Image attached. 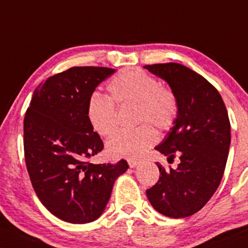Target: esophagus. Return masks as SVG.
<instances>
[{
    "instance_id": "34e87169",
    "label": "esophagus",
    "mask_w": 248,
    "mask_h": 248,
    "mask_svg": "<svg viewBox=\"0 0 248 248\" xmlns=\"http://www.w3.org/2000/svg\"><path fill=\"white\" fill-rule=\"evenodd\" d=\"M140 164V160L137 159H134V158H129L128 159V165L130 166V168H135V166H137Z\"/></svg>"
}]
</instances>
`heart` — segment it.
Listing matches in <instances>:
<instances>
[{"instance_id":"obj_1","label":"heart","mask_w":248,"mask_h":248,"mask_svg":"<svg viewBox=\"0 0 248 248\" xmlns=\"http://www.w3.org/2000/svg\"><path fill=\"white\" fill-rule=\"evenodd\" d=\"M107 91L109 98L92 93L86 107L89 122L98 135L109 137L116 132L114 103L120 107L135 105V121L142 124L109 140L107 151L113 157H141L158 141V134L151 124L165 132L177 120L178 100L174 92L144 71L121 70L109 80Z\"/></svg>"}]
</instances>
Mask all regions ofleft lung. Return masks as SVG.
<instances>
[{
	"mask_svg": "<svg viewBox=\"0 0 248 248\" xmlns=\"http://www.w3.org/2000/svg\"><path fill=\"white\" fill-rule=\"evenodd\" d=\"M168 82L178 100V116L156 150L179 156L178 168L165 170L147 189L150 203L164 216L184 218L198 213L218 188L228 160L231 126L219 92L203 76L180 63L144 65Z\"/></svg>",
	"mask_w": 248,
	"mask_h": 248,
	"instance_id": "obj_1",
	"label": "left lung"
}]
</instances>
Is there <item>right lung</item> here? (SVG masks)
Wrapping results in <instances>:
<instances>
[{"instance_id": "add662e5", "label": "right lung", "mask_w": 248, "mask_h": 248, "mask_svg": "<svg viewBox=\"0 0 248 248\" xmlns=\"http://www.w3.org/2000/svg\"><path fill=\"white\" fill-rule=\"evenodd\" d=\"M115 73L106 67H73L37 86L24 118V155L39 200L58 218L74 224L103 214L124 159L92 164L104 143L89 122L94 89Z\"/></svg>"}]
</instances>
